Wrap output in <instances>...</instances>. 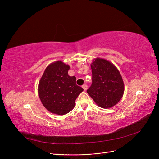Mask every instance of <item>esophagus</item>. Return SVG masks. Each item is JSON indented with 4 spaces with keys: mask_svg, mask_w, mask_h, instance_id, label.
Listing matches in <instances>:
<instances>
[{
    "mask_svg": "<svg viewBox=\"0 0 159 159\" xmlns=\"http://www.w3.org/2000/svg\"><path fill=\"white\" fill-rule=\"evenodd\" d=\"M82 88H83L84 91H86V90H87V89H88V86H87V85H82Z\"/></svg>",
    "mask_w": 159,
    "mask_h": 159,
    "instance_id": "34e87169",
    "label": "esophagus"
}]
</instances>
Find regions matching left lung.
Returning <instances> with one entry per match:
<instances>
[{
  "instance_id": "1",
  "label": "left lung",
  "mask_w": 159,
  "mask_h": 159,
  "mask_svg": "<svg viewBox=\"0 0 159 159\" xmlns=\"http://www.w3.org/2000/svg\"><path fill=\"white\" fill-rule=\"evenodd\" d=\"M91 68L92 84L87 93L100 107L115 106L124 93V83L119 71L111 61L99 57L92 61Z\"/></svg>"
}]
</instances>
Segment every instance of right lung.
Returning <instances> with one entry per match:
<instances>
[{
	"label": "right lung",
	"mask_w": 159,
	"mask_h": 159,
	"mask_svg": "<svg viewBox=\"0 0 159 159\" xmlns=\"http://www.w3.org/2000/svg\"><path fill=\"white\" fill-rule=\"evenodd\" d=\"M70 66L56 61L46 68L38 86V96L44 107L59 115L74 109L75 99L84 89L75 84L76 78L70 76Z\"/></svg>",
	"instance_id": "1"
}]
</instances>
